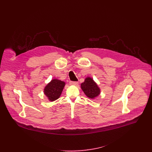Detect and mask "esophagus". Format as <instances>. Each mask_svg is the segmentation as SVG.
Here are the masks:
<instances>
[{"instance_id":"obj_1","label":"esophagus","mask_w":152,"mask_h":152,"mask_svg":"<svg viewBox=\"0 0 152 152\" xmlns=\"http://www.w3.org/2000/svg\"><path fill=\"white\" fill-rule=\"evenodd\" d=\"M78 82L77 81H69V84L70 85H74V86H76L78 84Z\"/></svg>"}]
</instances>
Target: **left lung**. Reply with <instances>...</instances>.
<instances>
[{
	"instance_id": "1",
	"label": "left lung",
	"mask_w": 152,
	"mask_h": 152,
	"mask_svg": "<svg viewBox=\"0 0 152 152\" xmlns=\"http://www.w3.org/2000/svg\"><path fill=\"white\" fill-rule=\"evenodd\" d=\"M81 87L85 94L89 98L93 99L99 95V88L94 80L89 77L85 80V81L81 84Z\"/></svg>"
}]
</instances>
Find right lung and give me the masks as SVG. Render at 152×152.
<instances>
[{
  "instance_id": "add662e5",
  "label": "right lung",
  "mask_w": 152,
  "mask_h": 152,
  "mask_svg": "<svg viewBox=\"0 0 152 152\" xmlns=\"http://www.w3.org/2000/svg\"><path fill=\"white\" fill-rule=\"evenodd\" d=\"M65 83L58 80H53L44 88V94L51 101L57 99L61 95Z\"/></svg>"
}]
</instances>
